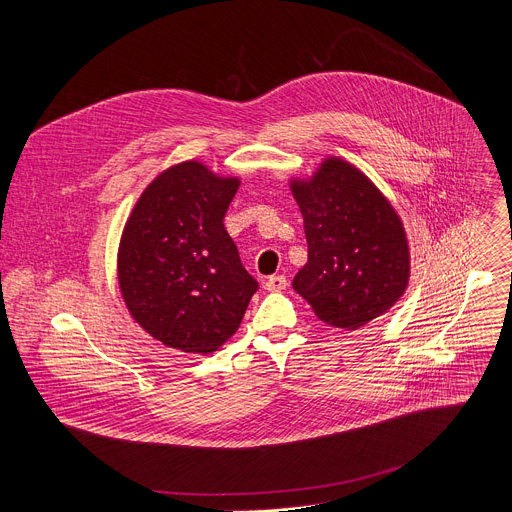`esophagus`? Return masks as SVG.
Segmentation results:
<instances>
[{"instance_id":"esophagus-1","label":"esophagus","mask_w":512,"mask_h":512,"mask_svg":"<svg viewBox=\"0 0 512 512\" xmlns=\"http://www.w3.org/2000/svg\"><path fill=\"white\" fill-rule=\"evenodd\" d=\"M285 285H287L285 275H271L265 281V289L267 291H281V289H285Z\"/></svg>"}]
</instances>
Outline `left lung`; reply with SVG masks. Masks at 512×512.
I'll return each instance as SVG.
<instances>
[{
	"instance_id": "obj_1",
	"label": "left lung",
	"mask_w": 512,
	"mask_h": 512,
	"mask_svg": "<svg viewBox=\"0 0 512 512\" xmlns=\"http://www.w3.org/2000/svg\"><path fill=\"white\" fill-rule=\"evenodd\" d=\"M289 188L308 239V263L291 283L298 294L334 328L354 330L389 312L409 285L411 257L385 194L336 156Z\"/></svg>"
}]
</instances>
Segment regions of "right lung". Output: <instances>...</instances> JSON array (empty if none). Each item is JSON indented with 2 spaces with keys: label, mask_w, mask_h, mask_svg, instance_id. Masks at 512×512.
Wrapping results in <instances>:
<instances>
[{
  "label": "right lung",
  "mask_w": 512,
  "mask_h": 512,
  "mask_svg": "<svg viewBox=\"0 0 512 512\" xmlns=\"http://www.w3.org/2000/svg\"><path fill=\"white\" fill-rule=\"evenodd\" d=\"M237 176L198 160L166 168L137 198L117 251V279L131 318L168 348L210 354L241 326L257 281L223 218Z\"/></svg>",
  "instance_id": "1"
}]
</instances>
